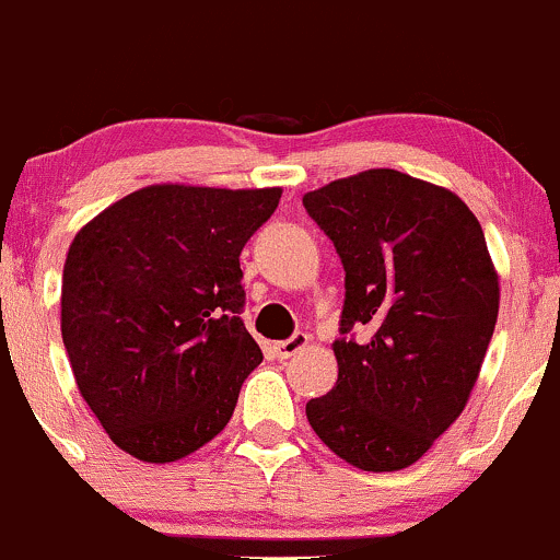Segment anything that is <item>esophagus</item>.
I'll return each instance as SVG.
<instances>
[{"label":"esophagus","instance_id":"34e87169","mask_svg":"<svg viewBox=\"0 0 560 560\" xmlns=\"http://www.w3.org/2000/svg\"><path fill=\"white\" fill-rule=\"evenodd\" d=\"M305 346H308V335L295 332L292 338L279 340V343L273 346V351H276V357H279V359H290L292 354H298L300 349H305Z\"/></svg>","mask_w":560,"mask_h":560}]
</instances>
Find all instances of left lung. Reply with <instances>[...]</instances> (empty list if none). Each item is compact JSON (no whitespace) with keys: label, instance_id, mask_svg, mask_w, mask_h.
<instances>
[{"label":"left lung","instance_id":"1","mask_svg":"<svg viewBox=\"0 0 560 560\" xmlns=\"http://www.w3.org/2000/svg\"><path fill=\"white\" fill-rule=\"evenodd\" d=\"M303 206L346 270L338 381L305 416L364 472L405 469L462 416L491 343L499 276L486 235L462 198L394 168L329 182Z\"/></svg>","mask_w":560,"mask_h":560}]
</instances>
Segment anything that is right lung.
Wrapping results in <instances>:
<instances>
[{
  "label": "right lung",
  "instance_id": "right-lung-1",
  "mask_svg": "<svg viewBox=\"0 0 560 560\" xmlns=\"http://www.w3.org/2000/svg\"><path fill=\"white\" fill-rule=\"evenodd\" d=\"M279 198V187L150 185L74 235L63 346L88 408L139 462H176L214 440L262 362L241 322L238 257Z\"/></svg>",
  "mask_w": 560,
  "mask_h": 560
}]
</instances>
